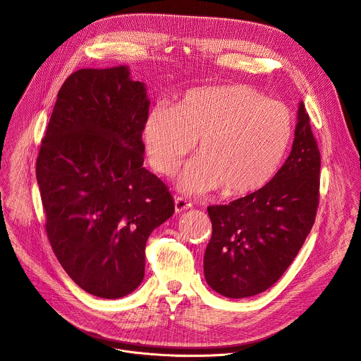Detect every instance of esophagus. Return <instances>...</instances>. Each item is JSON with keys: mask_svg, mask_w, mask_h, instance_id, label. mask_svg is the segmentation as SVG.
<instances>
[{"mask_svg": "<svg viewBox=\"0 0 361 361\" xmlns=\"http://www.w3.org/2000/svg\"><path fill=\"white\" fill-rule=\"evenodd\" d=\"M190 207V203L183 199V197H175V210L179 213V212H183V210H188Z\"/></svg>", "mask_w": 361, "mask_h": 361, "instance_id": "34e87169", "label": "esophagus"}]
</instances>
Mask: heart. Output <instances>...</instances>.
I'll use <instances>...</instances> for the list:
<instances>
[{"mask_svg":"<svg viewBox=\"0 0 361 361\" xmlns=\"http://www.w3.org/2000/svg\"><path fill=\"white\" fill-rule=\"evenodd\" d=\"M293 135L292 114L281 102L243 84L185 94L159 105L143 125V147L152 168L173 175L196 145V158L180 176L190 193L221 189L226 197L263 188L277 172Z\"/></svg>","mask_w":361,"mask_h":361,"instance_id":"obj_1","label":"heart"}]
</instances>
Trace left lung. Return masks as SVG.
<instances>
[{
  "mask_svg": "<svg viewBox=\"0 0 361 361\" xmlns=\"http://www.w3.org/2000/svg\"><path fill=\"white\" fill-rule=\"evenodd\" d=\"M320 152L303 102L289 158L259 190L207 207L212 238L203 271L214 292L231 299L259 295L292 264L319 206Z\"/></svg>",
  "mask_w": 361,
  "mask_h": 361,
  "instance_id": "obj_1",
  "label": "left lung"
}]
</instances>
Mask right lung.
<instances>
[{
	"label": "right lung",
	"mask_w": 361,
	"mask_h": 361,
	"mask_svg": "<svg viewBox=\"0 0 361 361\" xmlns=\"http://www.w3.org/2000/svg\"><path fill=\"white\" fill-rule=\"evenodd\" d=\"M129 74L125 65L71 74L37 159L52 250L81 289L102 299L140 284L147 240L175 212L166 185L143 168L151 102Z\"/></svg>",
	"instance_id": "1"
}]
</instances>
